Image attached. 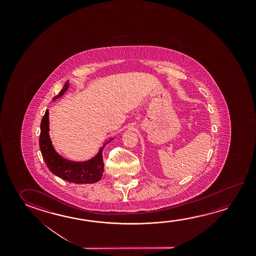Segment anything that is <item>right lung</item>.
I'll use <instances>...</instances> for the list:
<instances>
[{"mask_svg": "<svg viewBox=\"0 0 256 256\" xmlns=\"http://www.w3.org/2000/svg\"><path fill=\"white\" fill-rule=\"evenodd\" d=\"M68 80L64 84L60 92L52 98V101L62 96L68 88ZM49 110H46L41 122V132L39 138V146L42 159L52 173L62 178L64 180L76 184H92L100 180L104 173V159L102 150L107 144L114 140L110 138L102 144L96 156L84 162H76L68 160L60 155L52 144L49 136Z\"/></svg>", "mask_w": 256, "mask_h": 256, "instance_id": "1", "label": "right lung"}]
</instances>
